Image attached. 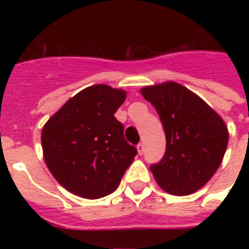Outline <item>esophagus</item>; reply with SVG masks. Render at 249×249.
<instances>
[{"mask_svg":"<svg viewBox=\"0 0 249 249\" xmlns=\"http://www.w3.org/2000/svg\"><path fill=\"white\" fill-rule=\"evenodd\" d=\"M137 152H139V155H142L144 153V144L140 142L139 145H137Z\"/></svg>","mask_w":249,"mask_h":249,"instance_id":"esophagus-1","label":"esophagus"}]
</instances>
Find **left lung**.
Returning a JSON list of instances; mask_svg holds the SVG:
<instances>
[{
  "mask_svg": "<svg viewBox=\"0 0 249 249\" xmlns=\"http://www.w3.org/2000/svg\"><path fill=\"white\" fill-rule=\"evenodd\" d=\"M141 94L156 108L167 137L162 160L149 167L159 187L176 196L196 192L223 161L230 139L224 120L178 82L144 87Z\"/></svg>",
  "mask_w": 249,
  "mask_h": 249,
  "instance_id": "1",
  "label": "left lung"
}]
</instances>
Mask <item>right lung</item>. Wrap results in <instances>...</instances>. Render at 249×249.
<instances>
[{"label":"right lung","mask_w":249,"mask_h":249,"mask_svg":"<svg viewBox=\"0 0 249 249\" xmlns=\"http://www.w3.org/2000/svg\"><path fill=\"white\" fill-rule=\"evenodd\" d=\"M125 98L124 89L92 85L69 98L46 121L41 132L44 160L66 191L93 200L119 187L137 155L114 117Z\"/></svg>","instance_id":"right-lung-1"}]
</instances>
